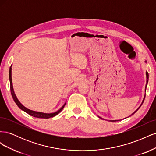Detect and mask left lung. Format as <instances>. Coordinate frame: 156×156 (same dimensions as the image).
<instances>
[{"label": "left lung", "mask_w": 156, "mask_h": 156, "mask_svg": "<svg viewBox=\"0 0 156 156\" xmlns=\"http://www.w3.org/2000/svg\"><path fill=\"white\" fill-rule=\"evenodd\" d=\"M146 79H147V81H146V82H147V83H148V73L147 72H146ZM147 83H146V85H147ZM145 96H146V95L144 96V99H143V101L142 103H141V105H140V107H139L137 108V109H136V111H135L133 113H132V115H133V114H135V113L136 111H138V109H139V108L140 107V106L142 105V104H143V102H144V99H145ZM100 119H101V118H100ZM116 121H119V120H111V122H116Z\"/></svg>", "instance_id": "8db88e82"}]
</instances>
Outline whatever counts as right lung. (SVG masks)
<instances>
[{
	"label": "right lung",
	"mask_w": 156,
	"mask_h": 156,
	"mask_svg": "<svg viewBox=\"0 0 156 156\" xmlns=\"http://www.w3.org/2000/svg\"><path fill=\"white\" fill-rule=\"evenodd\" d=\"M9 79H10V82L11 94H12V98L13 99L14 101L16 102L17 105L19 107H20L21 110H23V111H25V112L28 113V114H29L30 116H32L36 117V118H39V119H49V118H52V117H53L56 115H57L58 113L63 109V108L64 107V106L66 105V103H65V104L62 107H61L58 111H57L55 112H53V113H44V112H36V111L30 110V109H29V108H26L25 106H23L21 104V103L20 102V101L17 100L16 94H15V93H14L13 85H12V65H11V66L10 67V72H9Z\"/></svg>",
	"instance_id": "1"
}]
</instances>
